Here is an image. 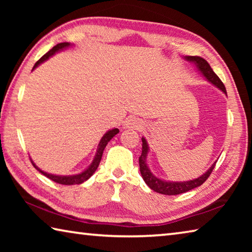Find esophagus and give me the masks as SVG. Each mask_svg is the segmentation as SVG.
Masks as SVG:
<instances>
[{
    "mask_svg": "<svg viewBox=\"0 0 252 252\" xmlns=\"http://www.w3.org/2000/svg\"><path fill=\"white\" fill-rule=\"evenodd\" d=\"M126 127H134V129H141L142 127V121L138 118H129L126 121Z\"/></svg>",
    "mask_w": 252,
    "mask_h": 252,
    "instance_id": "obj_1",
    "label": "esophagus"
}]
</instances>
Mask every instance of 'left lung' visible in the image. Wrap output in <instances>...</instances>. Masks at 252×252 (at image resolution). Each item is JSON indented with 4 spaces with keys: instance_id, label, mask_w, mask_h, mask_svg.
<instances>
[{
    "instance_id": "8db88e82",
    "label": "left lung",
    "mask_w": 252,
    "mask_h": 252,
    "mask_svg": "<svg viewBox=\"0 0 252 252\" xmlns=\"http://www.w3.org/2000/svg\"><path fill=\"white\" fill-rule=\"evenodd\" d=\"M186 60H188V61L190 62H193L194 64L197 65L198 70L201 72V74L209 81V82L212 83L218 89H220L223 93H227L222 81H221L219 79V76L213 72L211 66L209 65V63L206 61V60L200 57H186ZM148 152H149V147H148L147 140L142 138V153L139 158L140 172H141V176L143 178L144 182H146L153 191H156L158 193L167 194V195H176V194L185 193V192H188V191L194 189V188L201 186L202 183L209 178V176H210L212 170L215 169V165L217 163V162H215V163L209 168V170L206 173H203L201 177H199L197 179H193V180L181 181V182H170V181L162 180V179H159L156 176H153L152 172L149 170L147 165Z\"/></svg>"
}]
</instances>
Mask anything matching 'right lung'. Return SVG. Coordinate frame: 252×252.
<instances>
[{
    "mask_svg": "<svg viewBox=\"0 0 252 252\" xmlns=\"http://www.w3.org/2000/svg\"><path fill=\"white\" fill-rule=\"evenodd\" d=\"M71 44L67 43V42H63V43H59L55 46H53L52 49H51L48 53H45L43 57H42L39 61H37L35 64L33 66V70L35 69L36 66H39L41 63H43L44 61H46L50 57H52L53 54H55V52H59V51H61L63 49H66L67 46H70ZM119 133V129H112L106 132V133L102 136V139L100 140L99 142V146H97V150L96 153L94 156V159H93L92 163L89 165V168L87 170H84L83 172L78 173V174H73V176H57V174H51L48 172H44L42 171L40 168H37L35 163L31 160L32 164L34 165V168H35L37 171H40L42 174H44L46 178L51 179V180L60 183V185H65V186H72V185H81V183H83L84 181H87L89 178H90L93 173L95 172V170L97 169L100 164V161H101V158L102 155H103V151H104V148L106 147V144L110 141L111 139L113 138L114 135Z\"/></svg>",
    "mask_w": 252,
    "mask_h": 252,
    "instance_id": "add662e5",
    "label": "right lung"
}]
</instances>
